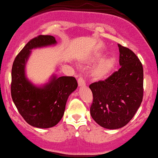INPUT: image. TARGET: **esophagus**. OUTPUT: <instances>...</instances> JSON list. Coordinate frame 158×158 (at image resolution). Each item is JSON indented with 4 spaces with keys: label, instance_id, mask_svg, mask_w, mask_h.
I'll return each instance as SVG.
<instances>
[{
    "label": "esophagus",
    "instance_id": "esophagus-1",
    "mask_svg": "<svg viewBox=\"0 0 158 158\" xmlns=\"http://www.w3.org/2000/svg\"><path fill=\"white\" fill-rule=\"evenodd\" d=\"M77 83H78V86L80 87H83L86 86L85 81L83 78H81V77H80V78H78V80H77Z\"/></svg>",
    "mask_w": 158,
    "mask_h": 158
}]
</instances>
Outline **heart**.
<instances>
[{
    "mask_svg": "<svg viewBox=\"0 0 158 158\" xmlns=\"http://www.w3.org/2000/svg\"><path fill=\"white\" fill-rule=\"evenodd\" d=\"M103 57L101 53L94 54L90 57V61L92 63H95L99 61ZM117 61L115 57H108L103 59L94 67L92 69L91 74L94 78L98 80L104 79L112 73L114 69L116 66Z\"/></svg>",
    "mask_w": 158,
    "mask_h": 158,
    "instance_id": "heart-1",
    "label": "heart"
}]
</instances>
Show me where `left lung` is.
<instances>
[{"label":"left lung","instance_id":"8db88e82","mask_svg":"<svg viewBox=\"0 0 158 158\" xmlns=\"http://www.w3.org/2000/svg\"><path fill=\"white\" fill-rule=\"evenodd\" d=\"M118 71L105 81L89 85L93 94L90 114L101 127L117 129L129 123L140 107L143 95V69L131 50L118 44Z\"/></svg>","mask_w":158,"mask_h":158}]
</instances>
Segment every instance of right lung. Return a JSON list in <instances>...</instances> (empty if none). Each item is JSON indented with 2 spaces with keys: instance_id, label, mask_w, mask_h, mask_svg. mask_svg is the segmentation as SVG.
Listing matches in <instances>:
<instances>
[{
  "instance_id": "1",
  "label": "right lung",
  "mask_w": 158,
  "mask_h": 158,
  "mask_svg": "<svg viewBox=\"0 0 158 158\" xmlns=\"http://www.w3.org/2000/svg\"><path fill=\"white\" fill-rule=\"evenodd\" d=\"M57 44L52 35H39L26 44L15 59L12 69L11 94L20 115L29 125L47 129L59 123L69 96L77 87L74 77L52 75L49 82L37 86L27 78L26 66L31 49Z\"/></svg>"
}]
</instances>
